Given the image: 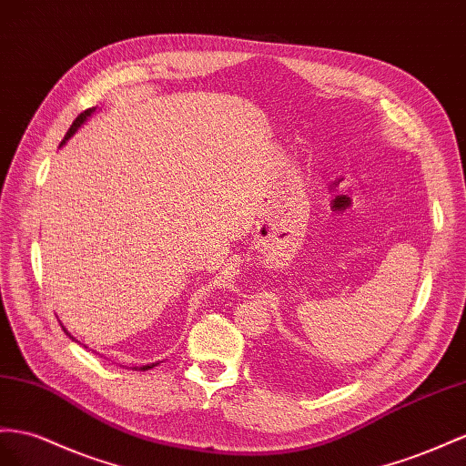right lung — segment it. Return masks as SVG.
<instances>
[{"label": "right lung", "instance_id": "1", "mask_svg": "<svg viewBox=\"0 0 466 466\" xmlns=\"http://www.w3.org/2000/svg\"><path fill=\"white\" fill-rule=\"evenodd\" d=\"M94 110H96V108H88V110H85V112H82V114H80V116H78L76 119H75V122H73V126H70V129L66 131V136H65V139L61 141V146H63V143H65V141H66L68 137H73V136H75V131H76V129H78V127H80L82 124H85V122H86V117H88V116H90V114H92ZM63 330H65V332H66V335L70 337V332H68V330H66L65 327H63ZM70 339H73V337H70ZM153 366H157V364H147V366H139V368H136V370H149V368H153Z\"/></svg>", "mask_w": 466, "mask_h": 466}]
</instances>
